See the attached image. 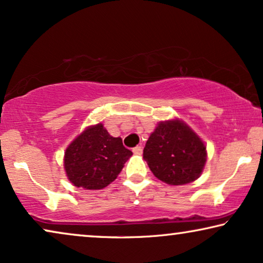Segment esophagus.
<instances>
[{
    "label": "esophagus",
    "mask_w": 263,
    "mask_h": 263,
    "mask_svg": "<svg viewBox=\"0 0 263 263\" xmlns=\"http://www.w3.org/2000/svg\"><path fill=\"white\" fill-rule=\"evenodd\" d=\"M133 152L135 154H141L142 153V146H136L133 148Z\"/></svg>",
    "instance_id": "esophagus-1"
}]
</instances>
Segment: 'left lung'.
I'll list each match as a JSON object with an SVG mask.
<instances>
[{"mask_svg": "<svg viewBox=\"0 0 263 263\" xmlns=\"http://www.w3.org/2000/svg\"><path fill=\"white\" fill-rule=\"evenodd\" d=\"M206 146L183 122H160L143 148V159L157 178L182 185L199 177L206 163Z\"/></svg>", "mask_w": 263, "mask_h": 263, "instance_id": "8db88e82", "label": "left lung"}]
</instances>
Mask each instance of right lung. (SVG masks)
I'll list each match as a JSON object with an SVG mask.
<instances>
[{
	"mask_svg": "<svg viewBox=\"0 0 263 263\" xmlns=\"http://www.w3.org/2000/svg\"><path fill=\"white\" fill-rule=\"evenodd\" d=\"M132 154L121 138H112L99 123L70 143L64 154V168L78 188L103 189L116 179Z\"/></svg>",
	"mask_w": 263,
	"mask_h": 263,
	"instance_id": "obj_1",
	"label": "right lung"
}]
</instances>
